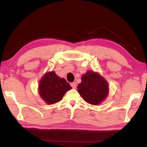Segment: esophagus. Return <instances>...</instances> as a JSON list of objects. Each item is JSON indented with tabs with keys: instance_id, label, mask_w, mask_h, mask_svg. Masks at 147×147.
<instances>
[{
	"instance_id": "1",
	"label": "esophagus",
	"mask_w": 147,
	"mask_h": 147,
	"mask_svg": "<svg viewBox=\"0 0 147 147\" xmlns=\"http://www.w3.org/2000/svg\"><path fill=\"white\" fill-rule=\"evenodd\" d=\"M70 85H71V86L74 88V89H76V88H77V84H76V82H72Z\"/></svg>"
}]
</instances>
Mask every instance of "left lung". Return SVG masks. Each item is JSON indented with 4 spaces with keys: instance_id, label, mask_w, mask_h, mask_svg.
<instances>
[{
    "instance_id": "1",
    "label": "left lung",
    "mask_w": 147,
    "mask_h": 147,
    "mask_svg": "<svg viewBox=\"0 0 147 147\" xmlns=\"http://www.w3.org/2000/svg\"><path fill=\"white\" fill-rule=\"evenodd\" d=\"M106 80L99 74L88 71L82 77L78 92L86 102L98 105L107 97L109 88Z\"/></svg>"
}]
</instances>
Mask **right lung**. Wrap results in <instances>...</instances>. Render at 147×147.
I'll return each mask as SVG.
<instances>
[{"label": "right lung", "mask_w": 147, "mask_h": 147, "mask_svg": "<svg viewBox=\"0 0 147 147\" xmlns=\"http://www.w3.org/2000/svg\"><path fill=\"white\" fill-rule=\"evenodd\" d=\"M71 87L64 78L58 77L53 71L47 72L39 84V93L42 99L48 104H55Z\"/></svg>", "instance_id": "right-lung-1"}]
</instances>
